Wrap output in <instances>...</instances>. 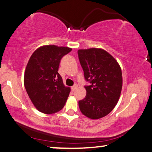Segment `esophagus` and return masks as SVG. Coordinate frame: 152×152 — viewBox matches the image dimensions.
<instances>
[{"mask_svg": "<svg viewBox=\"0 0 152 152\" xmlns=\"http://www.w3.org/2000/svg\"><path fill=\"white\" fill-rule=\"evenodd\" d=\"M77 88V84H75V85H74L73 86L71 87V90L73 91H74L75 90V89Z\"/></svg>", "mask_w": 152, "mask_h": 152, "instance_id": "34e87169", "label": "esophagus"}]
</instances>
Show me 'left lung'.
I'll use <instances>...</instances> for the list:
<instances>
[{
    "instance_id": "obj_1",
    "label": "left lung",
    "mask_w": 152,
    "mask_h": 152,
    "mask_svg": "<svg viewBox=\"0 0 152 152\" xmlns=\"http://www.w3.org/2000/svg\"><path fill=\"white\" fill-rule=\"evenodd\" d=\"M77 53L85 79L90 83L85 86L86 96L79 101V109L89 118H101L113 110L120 98L123 86L121 66L103 49H81Z\"/></svg>"
}]
</instances>
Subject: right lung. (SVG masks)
<instances>
[{
    "mask_svg": "<svg viewBox=\"0 0 152 152\" xmlns=\"http://www.w3.org/2000/svg\"><path fill=\"white\" fill-rule=\"evenodd\" d=\"M72 50L68 47L43 46L34 52L24 74V86L31 102L44 114L63 108L71 89L64 86L58 73L63 57Z\"/></svg>",
    "mask_w": 152,
    "mask_h": 152,
    "instance_id": "add662e5",
    "label": "right lung"
}]
</instances>
